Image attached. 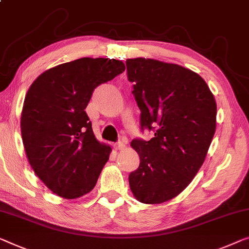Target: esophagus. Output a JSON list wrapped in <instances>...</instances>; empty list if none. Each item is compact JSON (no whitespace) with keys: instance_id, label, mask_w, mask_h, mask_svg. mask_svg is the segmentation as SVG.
Wrapping results in <instances>:
<instances>
[{"instance_id":"1","label":"esophagus","mask_w":249,"mask_h":249,"mask_svg":"<svg viewBox=\"0 0 249 249\" xmlns=\"http://www.w3.org/2000/svg\"><path fill=\"white\" fill-rule=\"evenodd\" d=\"M114 148H115V150H118V151L123 150V148H125V143L123 142V141H120V142L114 144Z\"/></svg>"}]
</instances>
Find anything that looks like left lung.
<instances>
[{
	"instance_id": "left-lung-1",
	"label": "left lung",
	"mask_w": 249,
	"mask_h": 249,
	"mask_svg": "<svg viewBox=\"0 0 249 249\" xmlns=\"http://www.w3.org/2000/svg\"><path fill=\"white\" fill-rule=\"evenodd\" d=\"M126 67L141 129L154 132L150 141H132L140 165L129 173V188L140 202L162 203L181 194L201 168L216 131V101L206 81L182 66L135 58Z\"/></svg>"
}]
</instances>
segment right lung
Segmentation results:
<instances>
[{
    "label": "right lung",
    "mask_w": 249,
    "mask_h": 249,
    "mask_svg": "<svg viewBox=\"0 0 249 249\" xmlns=\"http://www.w3.org/2000/svg\"><path fill=\"white\" fill-rule=\"evenodd\" d=\"M125 70L121 60L80 58L33 81L21 114V134L39 179L66 199L90 192L112 148L96 140L85 112L92 91Z\"/></svg>",
    "instance_id": "add662e5"
}]
</instances>
